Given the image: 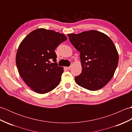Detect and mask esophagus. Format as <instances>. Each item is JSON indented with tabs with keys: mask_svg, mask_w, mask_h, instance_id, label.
I'll return each mask as SVG.
<instances>
[{
	"mask_svg": "<svg viewBox=\"0 0 132 132\" xmlns=\"http://www.w3.org/2000/svg\"><path fill=\"white\" fill-rule=\"evenodd\" d=\"M70 68H71V66H69V67H66V69H67V70H69L70 69Z\"/></svg>",
	"mask_w": 132,
	"mask_h": 132,
	"instance_id": "esophagus-1",
	"label": "esophagus"
}]
</instances>
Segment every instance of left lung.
I'll use <instances>...</instances> for the list:
<instances>
[{
    "label": "left lung",
    "mask_w": 132,
    "mask_h": 132,
    "mask_svg": "<svg viewBox=\"0 0 132 132\" xmlns=\"http://www.w3.org/2000/svg\"><path fill=\"white\" fill-rule=\"evenodd\" d=\"M70 41L80 52L82 71L75 77L78 85L91 91L103 88L113 77L119 62V55L108 36L89 30L69 34Z\"/></svg>",
    "instance_id": "8db88e82"
}]
</instances>
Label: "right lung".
Returning a JSON list of instances; mask_svg holds the SVG:
<instances>
[{
  "label": "right lung",
  "mask_w": 132,
  "mask_h": 132,
  "mask_svg": "<svg viewBox=\"0 0 132 132\" xmlns=\"http://www.w3.org/2000/svg\"><path fill=\"white\" fill-rule=\"evenodd\" d=\"M66 40L61 33L39 28L30 32L20 44L16 66L22 79L33 91L45 94L60 84L63 68L55 62L54 50ZM52 60L54 63L50 62Z\"/></svg>",
  "instance_id": "add662e5"
}]
</instances>
